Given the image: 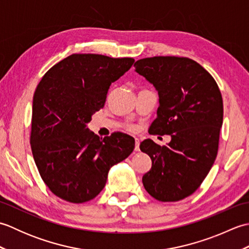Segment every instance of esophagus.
<instances>
[{
	"mask_svg": "<svg viewBox=\"0 0 249 249\" xmlns=\"http://www.w3.org/2000/svg\"><path fill=\"white\" fill-rule=\"evenodd\" d=\"M139 144H140L139 139L138 138H135V151H139L140 150Z\"/></svg>",
	"mask_w": 249,
	"mask_h": 249,
	"instance_id": "1",
	"label": "esophagus"
}]
</instances>
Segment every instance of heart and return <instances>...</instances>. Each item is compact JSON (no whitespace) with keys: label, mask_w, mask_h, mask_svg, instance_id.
Here are the masks:
<instances>
[{"label":"heart","mask_w":249,"mask_h":249,"mask_svg":"<svg viewBox=\"0 0 249 249\" xmlns=\"http://www.w3.org/2000/svg\"><path fill=\"white\" fill-rule=\"evenodd\" d=\"M129 129H133V127H131V126H129V127H128Z\"/></svg>","instance_id":"obj_1"}]
</instances>
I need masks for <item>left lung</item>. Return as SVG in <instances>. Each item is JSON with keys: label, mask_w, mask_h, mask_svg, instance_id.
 Instances as JSON below:
<instances>
[{"label": "left lung", "mask_w": 249, "mask_h": 249, "mask_svg": "<svg viewBox=\"0 0 249 249\" xmlns=\"http://www.w3.org/2000/svg\"><path fill=\"white\" fill-rule=\"evenodd\" d=\"M134 66L160 96L152 134L171 136L167 145L151 139L140 143L152 160L142 183L158 201L182 200L200 187L217 156L224 116L221 93L211 73L188 57H145Z\"/></svg>", "instance_id": "1"}]
</instances>
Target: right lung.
<instances>
[{"label": "right lung", "mask_w": 249, "mask_h": 249, "mask_svg": "<svg viewBox=\"0 0 249 249\" xmlns=\"http://www.w3.org/2000/svg\"><path fill=\"white\" fill-rule=\"evenodd\" d=\"M134 62L75 53L52 66L37 86L30 143L40 177L56 197L71 203L94 199L110 168L134 151L133 137L113 133L102 139L87 128L104 107L111 83Z\"/></svg>", "instance_id": "1"}]
</instances>
